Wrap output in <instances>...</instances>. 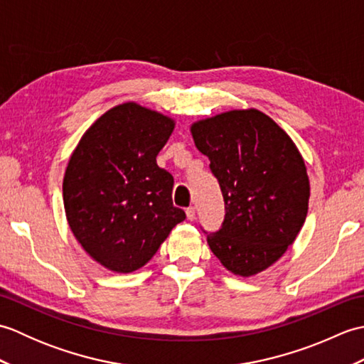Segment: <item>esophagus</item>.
<instances>
[{
    "mask_svg": "<svg viewBox=\"0 0 364 364\" xmlns=\"http://www.w3.org/2000/svg\"><path fill=\"white\" fill-rule=\"evenodd\" d=\"M186 215H188L189 220H194L196 219V208L194 206H189L188 210H186Z\"/></svg>",
    "mask_w": 364,
    "mask_h": 364,
    "instance_id": "esophagus-1",
    "label": "esophagus"
}]
</instances>
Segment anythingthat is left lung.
Wrapping results in <instances>:
<instances>
[{"mask_svg": "<svg viewBox=\"0 0 364 364\" xmlns=\"http://www.w3.org/2000/svg\"><path fill=\"white\" fill-rule=\"evenodd\" d=\"M191 134L225 200L222 228L208 235L210 249L231 274L257 275L283 257L304 227L305 161L289 134L255 107L197 120Z\"/></svg>", "mask_w": 364, "mask_h": 364, "instance_id": "obj_1", "label": "left lung"}]
</instances>
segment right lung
<instances>
[{
    "mask_svg": "<svg viewBox=\"0 0 364 364\" xmlns=\"http://www.w3.org/2000/svg\"><path fill=\"white\" fill-rule=\"evenodd\" d=\"M173 129L168 115L127 102L92 123L68 159V227L89 257L112 272L145 266L186 219L172 202L173 176L156 164Z\"/></svg>",
    "mask_w": 364,
    "mask_h": 364,
    "instance_id": "obj_1",
    "label": "right lung"
}]
</instances>
